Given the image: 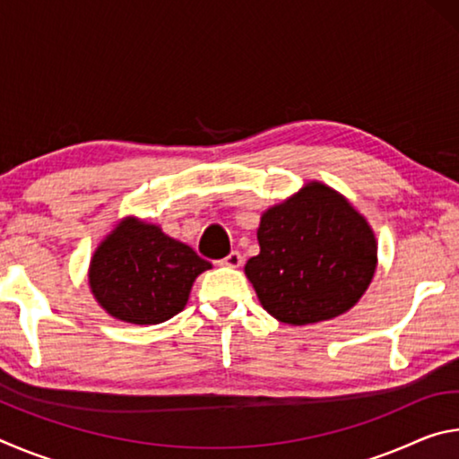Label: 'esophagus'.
<instances>
[{
  "label": "esophagus",
  "instance_id": "1",
  "mask_svg": "<svg viewBox=\"0 0 459 459\" xmlns=\"http://www.w3.org/2000/svg\"><path fill=\"white\" fill-rule=\"evenodd\" d=\"M219 265H222V267H230V269H237V267L243 265V257H240V253H238V251H232V253H229L227 257H224L222 261H219Z\"/></svg>",
  "mask_w": 459,
  "mask_h": 459
}]
</instances>
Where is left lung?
I'll use <instances>...</instances> for the list:
<instances>
[{
  "instance_id": "8db88e82",
  "label": "left lung",
  "mask_w": 459,
  "mask_h": 459,
  "mask_svg": "<svg viewBox=\"0 0 459 459\" xmlns=\"http://www.w3.org/2000/svg\"><path fill=\"white\" fill-rule=\"evenodd\" d=\"M261 251L245 265L263 309L290 325L332 320L352 309L377 271V237L346 196L312 180L267 208Z\"/></svg>"
}]
</instances>
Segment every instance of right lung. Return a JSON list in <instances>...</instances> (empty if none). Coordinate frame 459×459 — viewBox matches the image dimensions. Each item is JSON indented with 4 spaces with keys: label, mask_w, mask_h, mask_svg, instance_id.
<instances>
[{
    "label": "right lung",
    "mask_w": 459,
    "mask_h": 459,
    "mask_svg": "<svg viewBox=\"0 0 459 459\" xmlns=\"http://www.w3.org/2000/svg\"><path fill=\"white\" fill-rule=\"evenodd\" d=\"M211 267L160 224L126 216L92 253L89 287L115 320L153 325L182 312L196 277Z\"/></svg>",
    "instance_id": "1"
}]
</instances>
